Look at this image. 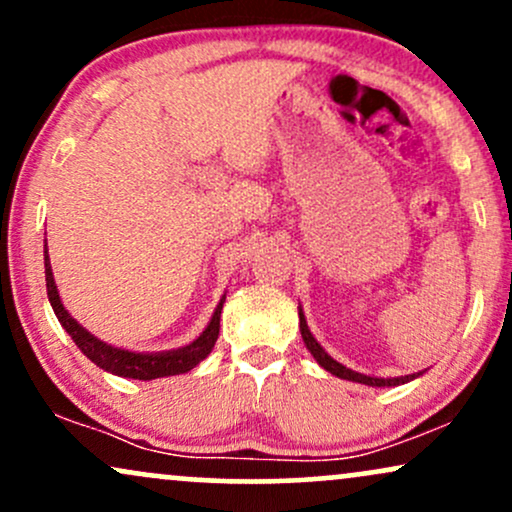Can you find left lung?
Listing matches in <instances>:
<instances>
[{
    "label": "left lung",
    "mask_w": 512,
    "mask_h": 512,
    "mask_svg": "<svg viewBox=\"0 0 512 512\" xmlns=\"http://www.w3.org/2000/svg\"><path fill=\"white\" fill-rule=\"evenodd\" d=\"M298 315H301V334H303V342H305V346H308V351H310V354L315 356V361L320 363L322 368L330 370V373H332V375H337V378L351 380V383H361V385H373V387H395V385L409 383V380L419 378V375H421V373H416V375H407V378H370V375L356 373V370L346 368V366H342V363H339V361H334L332 356H327V351L322 349V346L317 344V339L313 337V334H310L308 325H305V317H303V313H298Z\"/></svg>",
    "instance_id": "8db88e82"
}]
</instances>
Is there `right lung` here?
I'll return each instance as SVG.
<instances>
[{
    "label": "right lung",
    "instance_id": "add662e5",
    "mask_svg": "<svg viewBox=\"0 0 512 512\" xmlns=\"http://www.w3.org/2000/svg\"><path fill=\"white\" fill-rule=\"evenodd\" d=\"M45 284H48V298L52 310H55L57 320L64 330L69 332V337L74 339V344L79 346L84 354L91 358L96 366H101L108 373L122 375V378H134V380H154V378H168V375H180L187 373L197 366L199 361L209 356V351L214 349L216 339H219V322H221V308L226 296L221 298V303L216 305L214 317L199 337L190 346L178 351H166V354H134V351L115 349V346L101 342V339L93 337L91 332H86L72 315L64 310L60 301V293H57L55 279H52V269L48 260V248H45Z\"/></svg>",
    "mask_w": 512,
    "mask_h": 512
}]
</instances>
